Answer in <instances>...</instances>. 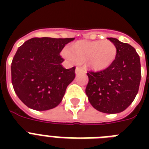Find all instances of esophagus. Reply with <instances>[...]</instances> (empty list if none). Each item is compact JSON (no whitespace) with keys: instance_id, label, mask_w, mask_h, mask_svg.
Masks as SVG:
<instances>
[{"instance_id":"34e87169","label":"esophagus","mask_w":149,"mask_h":149,"mask_svg":"<svg viewBox=\"0 0 149 149\" xmlns=\"http://www.w3.org/2000/svg\"><path fill=\"white\" fill-rule=\"evenodd\" d=\"M75 72H76V75H79L80 74V73H84V72H85V70H84L83 68L77 67L76 68V71H75Z\"/></svg>"}]
</instances>
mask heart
<instances>
[{
  "label": "heart",
  "mask_w": 149,
  "mask_h": 149,
  "mask_svg": "<svg viewBox=\"0 0 149 149\" xmlns=\"http://www.w3.org/2000/svg\"><path fill=\"white\" fill-rule=\"evenodd\" d=\"M118 54L116 45L108 40H80L72 43L63 56L70 63L84 62L86 67L93 71H102L110 67Z\"/></svg>",
  "instance_id": "heart-1"
}]
</instances>
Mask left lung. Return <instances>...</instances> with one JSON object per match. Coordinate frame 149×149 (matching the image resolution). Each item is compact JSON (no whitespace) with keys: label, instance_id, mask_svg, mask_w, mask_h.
<instances>
[{"label":"left lung","instance_id":"left-lung-1","mask_svg":"<svg viewBox=\"0 0 149 149\" xmlns=\"http://www.w3.org/2000/svg\"><path fill=\"white\" fill-rule=\"evenodd\" d=\"M118 49L115 61L100 72H87L86 94L91 105L106 113H118L129 107L139 92L140 57L131 45L108 38Z\"/></svg>","mask_w":149,"mask_h":149}]
</instances>
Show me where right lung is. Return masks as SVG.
<instances>
[{
  "instance_id": "obj_1",
  "label": "right lung",
  "mask_w": 149,
  "mask_h": 149,
  "mask_svg": "<svg viewBox=\"0 0 149 149\" xmlns=\"http://www.w3.org/2000/svg\"><path fill=\"white\" fill-rule=\"evenodd\" d=\"M74 38H32L18 48L11 63L15 93L28 107L47 111L60 104L75 67L65 69L59 53Z\"/></svg>"
}]
</instances>
